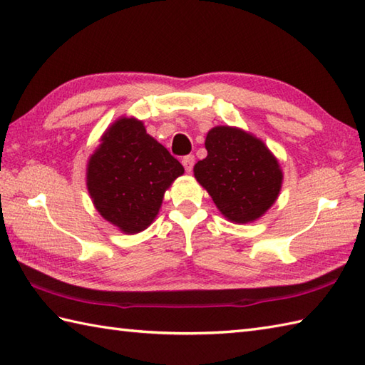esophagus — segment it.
<instances>
[{
  "mask_svg": "<svg viewBox=\"0 0 365 365\" xmlns=\"http://www.w3.org/2000/svg\"><path fill=\"white\" fill-rule=\"evenodd\" d=\"M195 157H192V155H187V157H183L182 158V165H183V168H185V170H187V173H191L192 170V166H195Z\"/></svg>",
  "mask_w": 365,
  "mask_h": 365,
  "instance_id": "esophagus-1",
  "label": "esophagus"
}]
</instances>
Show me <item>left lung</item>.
<instances>
[{
  "mask_svg": "<svg viewBox=\"0 0 365 365\" xmlns=\"http://www.w3.org/2000/svg\"><path fill=\"white\" fill-rule=\"evenodd\" d=\"M207 157L195 165L196 180L230 222L257 221L276 202L284 174L262 139L238 127H213L205 138Z\"/></svg>",
  "mask_w": 365,
  "mask_h": 365,
  "instance_id": "1",
  "label": "left lung"
}]
</instances>
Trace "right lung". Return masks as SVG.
<instances>
[{"label": "right lung", "instance_id": "add662e5", "mask_svg": "<svg viewBox=\"0 0 365 365\" xmlns=\"http://www.w3.org/2000/svg\"><path fill=\"white\" fill-rule=\"evenodd\" d=\"M183 166L147 135L143 120L122 115L106 128L86 166V185L96 210L127 235L157 218L166 190Z\"/></svg>", "mask_w": 365, "mask_h": 365}]
</instances>
